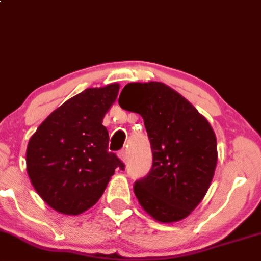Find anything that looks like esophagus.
Returning a JSON list of instances; mask_svg holds the SVG:
<instances>
[{"instance_id":"1","label":"esophagus","mask_w":261,"mask_h":261,"mask_svg":"<svg viewBox=\"0 0 261 261\" xmlns=\"http://www.w3.org/2000/svg\"><path fill=\"white\" fill-rule=\"evenodd\" d=\"M118 156H119V159H121L123 163H127V160H128L127 150H124V149H123V150H121V151H119V153H118Z\"/></svg>"}]
</instances>
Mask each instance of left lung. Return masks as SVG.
<instances>
[{
    "instance_id": "left-lung-1",
    "label": "left lung",
    "mask_w": 261,
    "mask_h": 261,
    "mask_svg": "<svg viewBox=\"0 0 261 261\" xmlns=\"http://www.w3.org/2000/svg\"><path fill=\"white\" fill-rule=\"evenodd\" d=\"M118 103L143 117L153 151L151 170L134 184L140 206L162 223L186 218L203 200L217 165V139L208 121L156 81L125 85Z\"/></svg>"
}]
</instances>
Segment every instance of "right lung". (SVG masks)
<instances>
[{
	"mask_svg": "<svg viewBox=\"0 0 261 261\" xmlns=\"http://www.w3.org/2000/svg\"><path fill=\"white\" fill-rule=\"evenodd\" d=\"M119 85L86 89L51 112L31 137L27 172L38 195L64 215H80L99 200L117 168L102 124Z\"/></svg>",
	"mask_w": 261,
	"mask_h": 261,
	"instance_id": "1",
	"label": "right lung"
}]
</instances>
